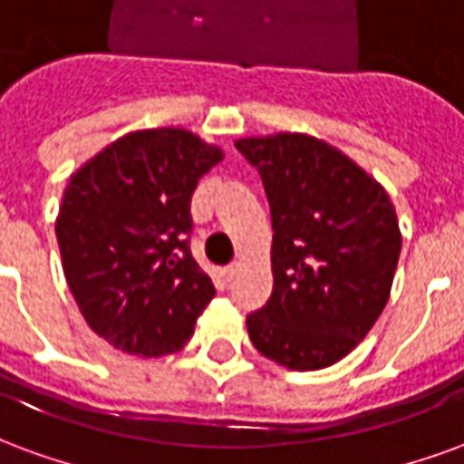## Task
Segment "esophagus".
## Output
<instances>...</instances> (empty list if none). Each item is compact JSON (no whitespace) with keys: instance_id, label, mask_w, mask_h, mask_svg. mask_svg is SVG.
Here are the masks:
<instances>
[{"instance_id":"obj_1","label":"esophagus","mask_w":464,"mask_h":464,"mask_svg":"<svg viewBox=\"0 0 464 464\" xmlns=\"http://www.w3.org/2000/svg\"><path fill=\"white\" fill-rule=\"evenodd\" d=\"M239 272V262H232V265H227L225 269H222V274H225V279H235V274Z\"/></svg>"}]
</instances>
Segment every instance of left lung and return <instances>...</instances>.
Masks as SVG:
<instances>
[{
	"instance_id": "8db88e82",
	"label": "left lung",
	"mask_w": 464,
	"mask_h": 464,
	"mask_svg": "<svg viewBox=\"0 0 464 464\" xmlns=\"http://www.w3.org/2000/svg\"><path fill=\"white\" fill-rule=\"evenodd\" d=\"M272 209L269 302L246 316L255 348L292 371L334 366L383 314L403 237L388 192L314 135L239 138Z\"/></svg>"
}]
</instances>
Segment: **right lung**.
I'll return each mask as SVG.
<instances>
[{
  "label": "right lung",
  "mask_w": 464,
  "mask_h": 464,
  "mask_svg": "<svg viewBox=\"0 0 464 464\" xmlns=\"http://www.w3.org/2000/svg\"><path fill=\"white\" fill-rule=\"evenodd\" d=\"M225 158L182 128L135 130L69 178L56 218L66 282L83 319L143 358L180 351L215 284L190 252V199Z\"/></svg>",
  "instance_id": "add662e5"
}]
</instances>
